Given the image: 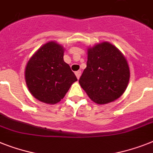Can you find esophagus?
I'll return each mask as SVG.
<instances>
[{
    "label": "esophagus",
    "mask_w": 153,
    "mask_h": 153,
    "mask_svg": "<svg viewBox=\"0 0 153 153\" xmlns=\"http://www.w3.org/2000/svg\"><path fill=\"white\" fill-rule=\"evenodd\" d=\"M75 74H76V76L77 79H79V76H80V75H81V71H80V70H78V71L75 72Z\"/></svg>",
    "instance_id": "obj_1"
}]
</instances>
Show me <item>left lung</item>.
Instances as JSON below:
<instances>
[{"label":"left lung","mask_w":153,"mask_h":153,"mask_svg":"<svg viewBox=\"0 0 153 153\" xmlns=\"http://www.w3.org/2000/svg\"><path fill=\"white\" fill-rule=\"evenodd\" d=\"M130 79V69L123 54L103 42L88 50L87 67L79 83L97 104L113 102L123 94Z\"/></svg>","instance_id":"8db88e82"}]
</instances>
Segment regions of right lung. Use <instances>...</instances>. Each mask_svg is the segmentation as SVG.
I'll list each match as a JSON object with an SVG mask.
<instances>
[{
	"instance_id": "right-lung-1",
	"label": "right lung",
	"mask_w": 153,
	"mask_h": 153,
	"mask_svg": "<svg viewBox=\"0 0 153 153\" xmlns=\"http://www.w3.org/2000/svg\"><path fill=\"white\" fill-rule=\"evenodd\" d=\"M64 49L55 42L43 45L26 67V85L34 98L48 104L61 101L73 83L77 80L63 60Z\"/></svg>"
}]
</instances>
